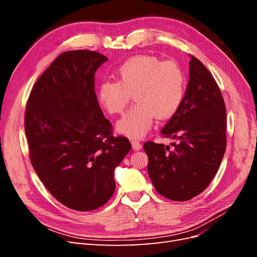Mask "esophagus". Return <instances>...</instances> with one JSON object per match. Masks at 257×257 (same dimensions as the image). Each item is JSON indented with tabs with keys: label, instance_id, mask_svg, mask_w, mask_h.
Here are the masks:
<instances>
[{
	"label": "esophagus",
	"instance_id": "1",
	"mask_svg": "<svg viewBox=\"0 0 257 257\" xmlns=\"http://www.w3.org/2000/svg\"><path fill=\"white\" fill-rule=\"evenodd\" d=\"M131 143H132V147H133L134 150L138 151V150L142 149V144L139 143L138 141H136V139H133V141H132Z\"/></svg>",
	"mask_w": 257,
	"mask_h": 257
}]
</instances>
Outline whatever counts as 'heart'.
Masks as SVG:
<instances>
[{"instance_id":"heart-1","label":"heart","mask_w":257,"mask_h":257,"mask_svg":"<svg viewBox=\"0 0 257 257\" xmlns=\"http://www.w3.org/2000/svg\"><path fill=\"white\" fill-rule=\"evenodd\" d=\"M118 81H104L97 97L108 113L122 114L134 95L136 104L118 122L120 133L141 138L151 128L154 115L167 119L180 108L185 94V76L176 62L153 56L128 59L116 69Z\"/></svg>"}]
</instances>
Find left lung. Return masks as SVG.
Wrapping results in <instances>:
<instances>
[{"label":"left lung","instance_id":"obj_1","mask_svg":"<svg viewBox=\"0 0 257 257\" xmlns=\"http://www.w3.org/2000/svg\"><path fill=\"white\" fill-rule=\"evenodd\" d=\"M161 134L179 142L173 147L144 144L151 181L168 199L190 200L211 182L226 149V108L221 90L195 57L191 56L183 102Z\"/></svg>","mask_w":257,"mask_h":257}]
</instances>
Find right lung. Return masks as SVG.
<instances>
[{"mask_svg":"<svg viewBox=\"0 0 257 257\" xmlns=\"http://www.w3.org/2000/svg\"><path fill=\"white\" fill-rule=\"evenodd\" d=\"M108 59L92 50L61 53L34 83L25 130L32 166L62 205L91 211L115 189L113 170L131 150L97 103L96 69Z\"/></svg>","mask_w":257,"mask_h":257,"instance_id":"right-lung-1","label":"right lung"}]
</instances>
